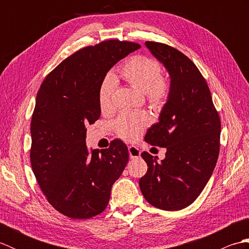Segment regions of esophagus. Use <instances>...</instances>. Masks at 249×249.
<instances>
[{
    "label": "esophagus",
    "mask_w": 249,
    "mask_h": 249,
    "mask_svg": "<svg viewBox=\"0 0 249 249\" xmlns=\"http://www.w3.org/2000/svg\"><path fill=\"white\" fill-rule=\"evenodd\" d=\"M128 153H129V157L131 160H135V158H138L140 156V151L137 146L130 145L128 147Z\"/></svg>",
    "instance_id": "obj_1"
}]
</instances>
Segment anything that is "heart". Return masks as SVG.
<instances>
[{"mask_svg": "<svg viewBox=\"0 0 249 249\" xmlns=\"http://www.w3.org/2000/svg\"><path fill=\"white\" fill-rule=\"evenodd\" d=\"M161 67L156 60L144 55L131 56L121 67L120 76L130 87L143 93L147 102L155 108L165 105L170 92V86L165 78L160 77ZM113 82L106 79L98 91V103L103 111L112 105ZM150 118L145 112L122 114L115 122V129L122 138L134 140L149 124Z\"/></svg>", "mask_w": 249, "mask_h": 249, "instance_id": "b5f03b06", "label": "heart"}]
</instances>
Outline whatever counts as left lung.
I'll return each mask as SVG.
<instances>
[{"label":"left lung","mask_w":249,"mask_h":249,"mask_svg":"<svg viewBox=\"0 0 249 249\" xmlns=\"http://www.w3.org/2000/svg\"><path fill=\"white\" fill-rule=\"evenodd\" d=\"M144 45L167 70L170 92L160 121L144 137L147 143L166 147V157L158 162V157L141 153L149 168L139 185L153 206L178 211L199 197L212 176L219 154L220 120L208 84L190 59L165 44Z\"/></svg>","instance_id":"1"}]
</instances>
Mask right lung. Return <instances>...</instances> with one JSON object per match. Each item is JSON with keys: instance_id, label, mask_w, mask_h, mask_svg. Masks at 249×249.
<instances>
[{"instance_id": "1", "label": "right lung", "mask_w": 249, "mask_h": 249, "mask_svg": "<svg viewBox=\"0 0 249 249\" xmlns=\"http://www.w3.org/2000/svg\"><path fill=\"white\" fill-rule=\"evenodd\" d=\"M129 41L106 40L80 49L40 86L31 121V163L47 200L67 217L91 218L108 205L111 188L128 161L121 140L89 150L87 125L100 116L98 91L107 72L138 50Z\"/></svg>"}]
</instances>
